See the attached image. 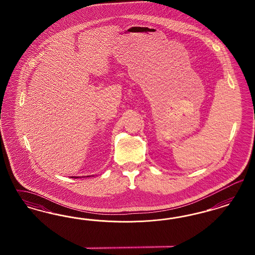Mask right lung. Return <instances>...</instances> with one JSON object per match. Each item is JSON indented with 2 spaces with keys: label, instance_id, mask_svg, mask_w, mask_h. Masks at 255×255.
I'll return each instance as SVG.
<instances>
[{
  "label": "right lung",
  "instance_id": "1",
  "mask_svg": "<svg viewBox=\"0 0 255 255\" xmlns=\"http://www.w3.org/2000/svg\"><path fill=\"white\" fill-rule=\"evenodd\" d=\"M90 177H92V176H87V177H86V178H90ZM71 178H81V177H71Z\"/></svg>",
  "mask_w": 255,
  "mask_h": 255
}]
</instances>
